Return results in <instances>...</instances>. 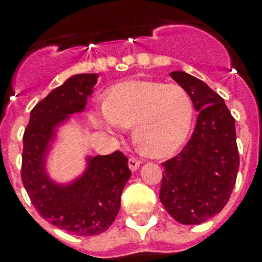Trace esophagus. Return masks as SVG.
Returning <instances> with one entry per match:
<instances>
[{"label":"esophagus","instance_id":"esophagus-1","mask_svg":"<svg viewBox=\"0 0 262 262\" xmlns=\"http://www.w3.org/2000/svg\"><path fill=\"white\" fill-rule=\"evenodd\" d=\"M140 164H141V161H140V160H137L136 157L129 158V168H130V170H133V172L140 168Z\"/></svg>","mask_w":262,"mask_h":262}]
</instances>
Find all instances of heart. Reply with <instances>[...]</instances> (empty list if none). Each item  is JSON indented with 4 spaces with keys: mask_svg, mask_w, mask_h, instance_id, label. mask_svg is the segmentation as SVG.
Masks as SVG:
<instances>
[{
    "mask_svg": "<svg viewBox=\"0 0 262 262\" xmlns=\"http://www.w3.org/2000/svg\"><path fill=\"white\" fill-rule=\"evenodd\" d=\"M94 124L118 135L133 127L137 148L149 157L162 158L181 148L194 118V105L176 83L133 80L116 83L105 104L90 113Z\"/></svg>",
    "mask_w": 262,
    "mask_h": 262,
    "instance_id": "1",
    "label": "heart"
}]
</instances>
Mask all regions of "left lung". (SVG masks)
<instances>
[{
	"mask_svg": "<svg viewBox=\"0 0 262 262\" xmlns=\"http://www.w3.org/2000/svg\"><path fill=\"white\" fill-rule=\"evenodd\" d=\"M170 77L188 92L200 113L188 144L162 164L160 200L176 221L197 225L224 209L236 185V126L223 97L204 81L181 70Z\"/></svg>",
	"mask_w": 262,
	"mask_h": 262,
	"instance_id": "1",
	"label": "left lung"
}]
</instances>
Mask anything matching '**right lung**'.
<instances>
[{
	"instance_id": "add662e5",
	"label": "right lung",
	"mask_w": 262,
	"mask_h": 262,
	"mask_svg": "<svg viewBox=\"0 0 262 262\" xmlns=\"http://www.w3.org/2000/svg\"><path fill=\"white\" fill-rule=\"evenodd\" d=\"M97 74H76L52 90L30 112L24 133L21 179L33 206L46 221L76 236H96L117 217L121 194L132 172L120 150L88 157V168L69 185L46 176L45 157L54 129L70 114L82 112Z\"/></svg>"
}]
</instances>
